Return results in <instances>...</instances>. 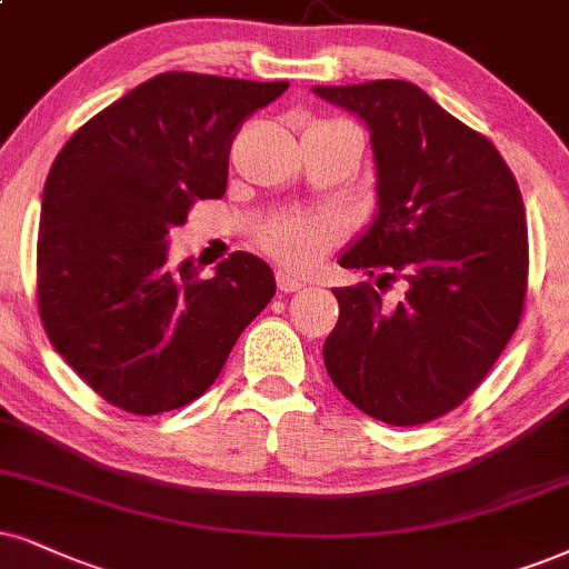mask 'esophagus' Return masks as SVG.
<instances>
[{"label": "esophagus", "instance_id": "1", "mask_svg": "<svg viewBox=\"0 0 569 569\" xmlns=\"http://www.w3.org/2000/svg\"><path fill=\"white\" fill-rule=\"evenodd\" d=\"M276 283H278V289L283 291V293H293V291L305 289V280L297 278V276H291V272H286V270H278L276 272Z\"/></svg>", "mask_w": 569, "mask_h": 569}]
</instances>
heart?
Instances as JSON below:
<instances>
[{
  "instance_id": "1",
  "label": "heart",
  "mask_w": 569,
  "mask_h": 569,
  "mask_svg": "<svg viewBox=\"0 0 569 569\" xmlns=\"http://www.w3.org/2000/svg\"><path fill=\"white\" fill-rule=\"evenodd\" d=\"M260 247L291 270H307L341 239V226L328 214H280L262 228Z\"/></svg>"
}]
</instances>
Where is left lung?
Masks as SVG:
<instances>
[{
    "mask_svg": "<svg viewBox=\"0 0 569 569\" xmlns=\"http://www.w3.org/2000/svg\"><path fill=\"white\" fill-rule=\"evenodd\" d=\"M312 91L368 126L376 160V218L338 264L401 278L407 289L397 307L370 283L333 289L326 370L365 415L422 426L470 397L520 322L528 283L520 189L493 143L420 86Z\"/></svg>",
    "mask_w": 569,
    "mask_h": 569,
    "instance_id": "1",
    "label": "left lung"
}]
</instances>
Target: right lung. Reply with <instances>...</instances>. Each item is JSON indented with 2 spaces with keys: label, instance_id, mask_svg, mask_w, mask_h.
Returning <instances> with one entry per match:
<instances>
[{
  "label": "right lung",
  "instance_id": "1",
  "mask_svg": "<svg viewBox=\"0 0 569 569\" xmlns=\"http://www.w3.org/2000/svg\"><path fill=\"white\" fill-rule=\"evenodd\" d=\"M289 89L162 73L93 114L49 170L39 220V309L64 362L110 405L160 415L199 399L276 293L249 251L201 278L168 264L170 228L220 199L243 120Z\"/></svg>",
  "mask_w": 569,
  "mask_h": 569
}]
</instances>
